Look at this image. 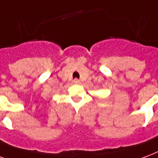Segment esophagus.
<instances>
[{
	"mask_svg": "<svg viewBox=\"0 0 158 158\" xmlns=\"http://www.w3.org/2000/svg\"><path fill=\"white\" fill-rule=\"evenodd\" d=\"M73 82H74L75 84H79L80 83V81L78 80V79H75V80L73 81Z\"/></svg>",
	"mask_w": 158,
	"mask_h": 158,
	"instance_id": "obj_1",
	"label": "esophagus"
}]
</instances>
